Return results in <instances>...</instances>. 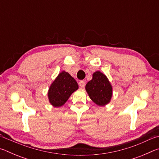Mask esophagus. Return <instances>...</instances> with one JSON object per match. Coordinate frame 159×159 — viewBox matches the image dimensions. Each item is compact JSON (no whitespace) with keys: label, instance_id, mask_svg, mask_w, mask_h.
Segmentation results:
<instances>
[{"label":"esophagus","instance_id":"obj_1","mask_svg":"<svg viewBox=\"0 0 159 159\" xmlns=\"http://www.w3.org/2000/svg\"><path fill=\"white\" fill-rule=\"evenodd\" d=\"M79 85H80V88H83L85 85V82L84 81V80H80V81L79 82Z\"/></svg>","mask_w":159,"mask_h":159}]
</instances>
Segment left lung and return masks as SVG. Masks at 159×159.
Segmentation results:
<instances>
[{"label":"left lung","instance_id":"obj_1","mask_svg":"<svg viewBox=\"0 0 159 159\" xmlns=\"http://www.w3.org/2000/svg\"><path fill=\"white\" fill-rule=\"evenodd\" d=\"M85 90L94 103L99 107L108 104L113 95V88L106 75L97 71L93 74V79L87 83Z\"/></svg>","mask_w":159,"mask_h":159}]
</instances>
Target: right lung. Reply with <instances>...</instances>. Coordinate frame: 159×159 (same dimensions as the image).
Here are the masks:
<instances>
[{"mask_svg": "<svg viewBox=\"0 0 159 159\" xmlns=\"http://www.w3.org/2000/svg\"><path fill=\"white\" fill-rule=\"evenodd\" d=\"M78 89L79 85L76 80L68 72L62 71L50 85L48 92V100L52 107H60Z\"/></svg>", "mask_w": 159, "mask_h": 159, "instance_id": "right-lung-1", "label": "right lung"}]
</instances>
